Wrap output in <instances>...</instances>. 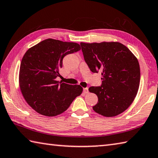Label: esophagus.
Instances as JSON below:
<instances>
[{"mask_svg":"<svg viewBox=\"0 0 158 158\" xmlns=\"http://www.w3.org/2000/svg\"><path fill=\"white\" fill-rule=\"evenodd\" d=\"M84 93L85 94H88V93H89V91H88V88H84Z\"/></svg>","mask_w":158,"mask_h":158,"instance_id":"34e87169","label":"esophagus"}]
</instances>
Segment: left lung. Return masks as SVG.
Returning <instances> with one entry per match:
<instances>
[{
  "label": "left lung",
  "instance_id": "left-lung-1",
  "mask_svg": "<svg viewBox=\"0 0 158 158\" xmlns=\"http://www.w3.org/2000/svg\"><path fill=\"white\" fill-rule=\"evenodd\" d=\"M80 45L90 70L102 72L101 86L88 89L98 97L93 110L108 117L122 113L131 105L138 92V60L127 46L119 42H81Z\"/></svg>",
  "mask_w": 158,
  "mask_h": 158
}]
</instances>
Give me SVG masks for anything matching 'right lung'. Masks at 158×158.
Here are the masks:
<instances>
[{
	"instance_id": "right-lung-1",
	"label": "right lung",
	"mask_w": 158,
	"mask_h": 158,
	"mask_svg": "<svg viewBox=\"0 0 158 158\" xmlns=\"http://www.w3.org/2000/svg\"><path fill=\"white\" fill-rule=\"evenodd\" d=\"M80 50L77 43L48 39L25 52L20 66L19 86L25 101L37 113L48 117L58 115L82 93L81 85L56 80L64 57Z\"/></svg>"
}]
</instances>
